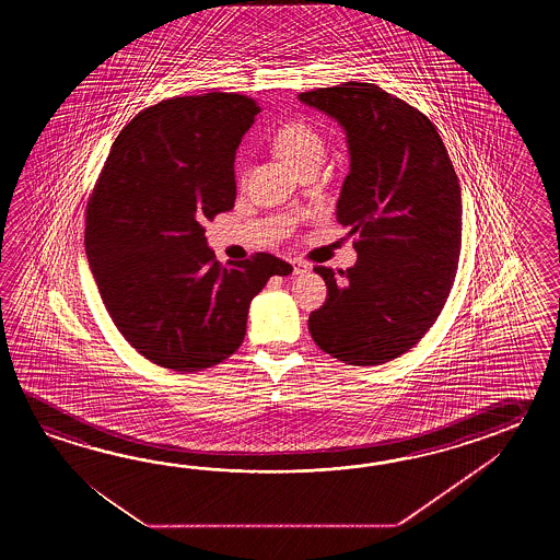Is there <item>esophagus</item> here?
Masks as SVG:
<instances>
[{
    "label": "esophagus",
    "mask_w": 560,
    "mask_h": 560,
    "mask_svg": "<svg viewBox=\"0 0 560 560\" xmlns=\"http://www.w3.org/2000/svg\"><path fill=\"white\" fill-rule=\"evenodd\" d=\"M292 262V272L294 275H306L310 270L308 264L304 262V260H290Z\"/></svg>",
    "instance_id": "obj_1"
}]
</instances>
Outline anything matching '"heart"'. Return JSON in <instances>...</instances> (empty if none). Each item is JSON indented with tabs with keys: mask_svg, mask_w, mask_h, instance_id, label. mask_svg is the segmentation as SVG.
<instances>
[{
	"mask_svg": "<svg viewBox=\"0 0 560 560\" xmlns=\"http://www.w3.org/2000/svg\"><path fill=\"white\" fill-rule=\"evenodd\" d=\"M275 148L278 154L290 162L292 166H300L314 158H322L326 143L320 130L304 118H292L280 124L275 133Z\"/></svg>",
	"mask_w": 560,
	"mask_h": 560,
	"instance_id": "heart-1",
	"label": "heart"
}]
</instances>
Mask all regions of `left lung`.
<instances>
[{
  "mask_svg": "<svg viewBox=\"0 0 560 560\" xmlns=\"http://www.w3.org/2000/svg\"><path fill=\"white\" fill-rule=\"evenodd\" d=\"M340 121L350 172L336 220L354 234L352 268L314 266L328 294L308 330L326 354L376 366L408 352L441 316L458 270L463 202L436 126L374 84L298 95Z\"/></svg>",
  "mask_w": 560,
  "mask_h": 560,
  "instance_id": "1",
  "label": "left lung"
}]
</instances>
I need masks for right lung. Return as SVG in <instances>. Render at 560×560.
Here are the masks:
<instances>
[{
  "mask_svg": "<svg viewBox=\"0 0 560 560\" xmlns=\"http://www.w3.org/2000/svg\"><path fill=\"white\" fill-rule=\"evenodd\" d=\"M260 112L248 95L162 100L119 131L85 206V254L100 296L142 357L210 369L244 340L252 298L292 266L258 252L222 264L206 220L234 208V155Z\"/></svg>",
  "mask_w": 560,
  "mask_h": 560,
  "instance_id": "right-lung-1",
  "label": "right lung"
}]
</instances>
